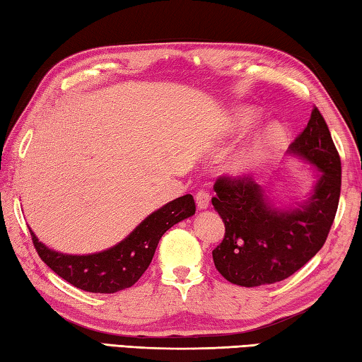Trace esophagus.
Here are the masks:
<instances>
[{"instance_id":"1","label":"esophagus","mask_w":362,"mask_h":362,"mask_svg":"<svg viewBox=\"0 0 362 362\" xmlns=\"http://www.w3.org/2000/svg\"><path fill=\"white\" fill-rule=\"evenodd\" d=\"M194 199H196V206H198V209H207V207H209L211 196L206 189H199V192L194 194Z\"/></svg>"}]
</instances>
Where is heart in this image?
<instances>
[{"mask_svg": "<svg viewBox=\"0 0 362 362\" xmlns=\"http://www.w3.org/2000/svg\"><path fill=\"white\" fill-rule=\"evenodd\" d=\"M252 121H254V115L250 112H246V110H244V112H241L240 116H238V124H240L241 129H246V127L252 124ZM278 136L279 134L276 129H269L268 134H265V136H263L260 140H257V142L250 146L246 153H243V155L236 159L235 168L236 169L252 168L254 164L259 163L260 159L267 155L269 145H273L274 142H276Z\"/></svg>", "mask_w": 362, "mask_h": 362, "instance_id": "b5f03b06", "label": "heart"}]
</instances>
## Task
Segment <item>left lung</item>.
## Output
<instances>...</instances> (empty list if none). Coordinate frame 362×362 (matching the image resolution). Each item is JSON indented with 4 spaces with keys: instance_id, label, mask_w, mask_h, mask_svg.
Here are the masks:
<instances>
[{
    "instance_id": "left-lung-1",
    "label": "left lung",
    "mask_w": 362,
    "mask_h": 362,
    "mask_svg": "<svg viewBox=\"0 0 362 362\" xmlns=\"http://www.w3.org/2000/svg\"><path fill=\"white\" fill-rule=\"evenodd\" d=\"M321 170L305 204L278 211L249 175H220L212 206L225 223L222 243L212 250L214 263L233 284L255 287L289 278L313 259L327 240L339 207L341 163L317 107L289 146Z\"/></svg>"
}]
</instances>
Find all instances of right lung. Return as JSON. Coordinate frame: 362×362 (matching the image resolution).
Instances as JSON below:
<instances>
[{"label": "right lung", "mask_w": 362, "mask_h": 362, "mask_svg": "<svg viewBox=\"0 0 362 362\" xmlns=\"http://www.w3.org/2000/svg\"><path fill=\"white\" fill-rule=\"evenodd\" d=\"M196 204L192 194L180 196L146 217L126 240L112 249L90 255H66L46 247L32 235L41 260L66 283L95 293H113L137 283L151 263L161 236L180 220L192 217Z\"/></svg>", "instance_id": "obj_1"}]
</instances>
